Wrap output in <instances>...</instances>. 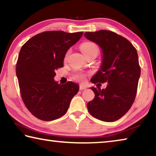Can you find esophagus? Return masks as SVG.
<instances>
[{"label": "esophagus", "instance_id": "1", "mask_svg": "<svg viewBox=\"0 0 156 156\" xmlns=\"http://www.w3.org/2000/svg\"><path fill=\"white\" fill-rule=\"evenodd\" d=\"M86 88H87L86 87L83 85V84H80V90H84V89H85Z\"/></svg>", "mask_w": 156, "mask_h": 156}]
</instances>
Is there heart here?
Returning a JSON list of instances; mask_svg holds the SVG:
<instances>
[{
  "label": "heart",
  "instance_id": "heart-1",
  "mask_svg": "<svg viewBox=\"0 0 156 156\" xmlns=\"http://www.w3.org/2000/svg\"><path fill=\"white\" fill-rule=\"evenodd\" d=\"M80 49L82 52L83 53L84 55L89 54V53L90 52L98 51V47L96 44L92 43H89V42H86V43H84L82 44L80 46ZM68 54H69V51H67V53L65 55V58H67ZM75 78L80 81H83L84 79V75L83 73H77V74L75 75Z\"/></svg>",
  "mask_w": 156,
  "mask_h": 156
}]
</instances>
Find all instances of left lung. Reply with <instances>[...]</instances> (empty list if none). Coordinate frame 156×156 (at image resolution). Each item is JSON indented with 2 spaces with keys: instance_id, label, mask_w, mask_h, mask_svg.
<instances>
[{
  "instance_id": "obj_1",
  "label": "left lung",
  "mask_w": 156,
  "mask_h": 156,
  "mask_svg": "<svg viewBox=\"0 0 156 156\" xmlns=\"http://www.w3.org/2000/svg\"><path fill=\"white\" fill-rule=\"evenodd\" d=\"M84 37L102 50L99 70L91 83H107L105 89L91 87L94 98L87 103L90 114L104 122L122 118L135 100L140 76L138 53L127 39L108 30L85 32Z\"/></svg>"
}]
</instances>
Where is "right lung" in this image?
Wrapping results in <instances>:
<instances>
[{"instance_id": "add662e5", "label": "right lung", "mask_w": 156, "mask_h": 156, "mask_svg": "<svg viewBox=\"0 0 156 156\" xmlns=\"http://www.w3.org/2000/svg\"><path fill=\"white\" fill-rule=\"evenodd\" d=\"M83 32L50 31L37 34L21 47L16 63V76L26 107L38 119L51 121L67 112L79 85L73 82L60 84L55 71L63 67L68 49Z\"/></svg>"}]
</instances>
